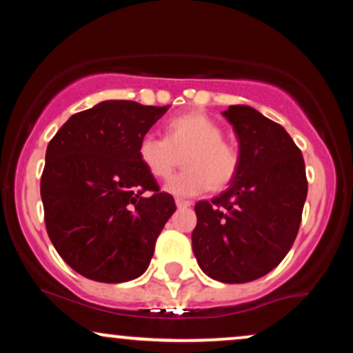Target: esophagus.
<instances>
[{"label": "esophagus", "instance_id": "34e87169", "mask_svg": "<svg viewBox=\"0 0 353 353\" xmlns=\"http://www.w3.org/2000/svg\"><path fill=\"white\" fill-rule=\"evenodd\" d=\"M176 205H177V209H188V208H190V202L189 201H182V199H176Z\"/></svg>", "mask_w": 353, "mask_h": 353}]
</instances>
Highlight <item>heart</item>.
Wrapping results in <instances>:
<instances>
[{
    "label": "heart",
    "instance_id": "heart-1",
    "mask_svg": "<svg viewBox=\"0 0 353 353\" xmlns=\"http://www.w3.org/2000/svg\"><path fill=\"white\" fill-rule=\"evenodd\" d=\"M189 148L182 157L184 171L165 182V190L177 197H194L210 188L222 189L239 169V154L224 141V131L204 112L172 117L165 137L145 132L137 143V157L156 179H165L174 168V152Z\"/></svg>",
    "mask_w": 353,
    "mask_h": 353
}]
</instances>
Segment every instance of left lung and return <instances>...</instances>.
I'll list each match as a JSON object with an SVG mask.
<instances>
[{
  "label": "left lung",
  "mask_w": 353,
  "mask_h": 353,
  "mask_svg": "<svg viewBox=\"0 0 353 353\" xmlns=\"http://www.w3.org/2000/svg\"><path fill=\"white\" fill-rule=\"evenodd\" d=\"M239 141V169L224 192L196 204L192 250L202 272L224 283L269 274L292 247L307 197L305 164L289 132L257 109L222 111Z\"/></svg>",
  "instance_id": "left-lung-1"
}]
</instances>
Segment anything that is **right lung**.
<instances>
[{
	"mask_svg": "<svg viewBox=\"0 0 353 353\" xmlns=\"http://www.w3.org/2000/svg\"><path fill=\"white\" fill-rule=\"evenodd\" d=\"M168 109L103 101L72 114L48 144L41 176L48 236L63 261L91 281L143 275L176 210L137 157L139 139Z\"/></svg>",
	"mask_w": 353,
	"mask_h": 353,
	"instance_id": "obj_1",
	"label": "right lung"
}]
</instances>
